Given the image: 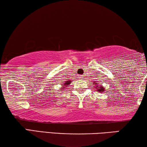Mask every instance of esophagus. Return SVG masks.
Returning <instances> with one entry per match:
<instances>
[{"instance_id":"esophagus-1","label":"esophagus","mask_w":147,"mask_h":147,"mask_svg":"<svg viewBox=\"0 0 147 147\" xmlns=\"http://www.w3.org/2000/svg\"><path fill=\"white\" fill-rule=\"evenodd\" d=\"M80 78L81 79H84V76L83 75H80Z\"/></svg>"}]
</instances>
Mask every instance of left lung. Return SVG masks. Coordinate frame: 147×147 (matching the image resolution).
<instances>
[{
  "label": "left lung",
  "instance_id": "1",
  "mask_svg": "<svg viewBox=\"0 0 147 147\" xmlns=\"http://www.w3.org/2000/svg\"><path fill=\"white\" fill-rule=\"evenodd\" d=\"M95 84L96 86H94V88H96V91L100 92V93H102V92L104 91V90H105V88H104L103 86H102V85L98 86V83H95V82H94V84Z\"/></svg>",
  "mask_w": 147,
  "mask_h": 147
}]
</instances>
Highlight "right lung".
Wrapping results in <instances>:
<instances>
[{
    "label": "right lung",
    "instance_id": "1",
    "mask_svg": "<svg viewBox=\"0 0 147 147\" xmlns=\"http://www.w3.org/2000/svg\"><path fill=\"white\" fill-rule=\"evenodd\" d=\"M71 81L72 80H68V81H66L65 82V83H63V84H62V87L61 88V89H63V90H65V89H66L67 88V87H68L69 85H70V84H71ZM62 87H63V88H62Z\"/></svg>",
    "mask_w": 147,
    "mask_h": 147
}]
</instances>
